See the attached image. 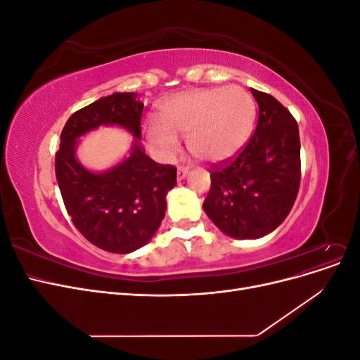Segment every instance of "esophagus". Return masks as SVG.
Returning <instances> with one entry per match:
<instances>
[{"label": "esophagus", "mask_w": 360, "mask_h": 360, "mask_svg": "<svg viewBox=\"0 0 360 360\" xmlns=\"http://www.w3.org/2000/svg\"><path fill=\"white\" fill-rule=\"evenodd\" d=\"M188 172H189V168L188 167H179V169H177V179L179 180H183L184 177L188 176Z\"/></svg>", "instance_id": "obj_1"}]
</instances>
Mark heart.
<instances>
[{
	"mask_svg": "<svg viewBox=\"0 0 360 360\" xmlns=\"http://www.w3.org/2000/svg\"><path fill=\"white\" fill-rule=\"evenodd\" d=\"M257 105L238 85L193 90L172 96L160 106L158 122L146 124L151 146L165 155L186 138L191 153L204 162L219 163L236 156L252 134Z\"/></svg>",
	"mask_w": 360,
	"mask_h": 360,
	"instance_id": "obj_1",
	"label": "heart"
}]
</instances>
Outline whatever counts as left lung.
<instances>
[{
	"label": "left lung",
	"instance_id": "obj_1",
	"mask_svg": "<svg viewBox=\"0 0 360 360\" xmlns=\"http://www.w3.org/2000/svg\"><path fill=\"white\" fill-rule=\"evenodd\" d=\"M258 123L238 153L213 163L204 212L225 234L258 238L284 222L300 186L296 118L274 96L250 89Z\"/></svg>",
	"mask_w": 360,
	"mask_h": 360
}]
</instances>
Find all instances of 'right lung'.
<instances>
[{
  "label": "right lung",
  "mask_w": 360,
  "mask_h": 360,
  "mask_svg": "<svg viewBox=\"0 0 360 360\" xmlns=\"http://www.w3.org/2000/svg\"><path fill=\"white\" fill-rule=\"evenodd\" d=\"M144 105L134 93H114L70 115L56 153V176L72 222L86 240L108 252L129 254L144 246L167 210L177 168L150 159L138 141L115 168L94 174L75 158L78 138L102 124H118L141 139Z\"/></svg>",
  "instance_id": "1"
}]
</instances>
